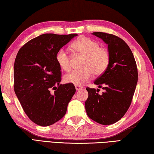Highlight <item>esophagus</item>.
Instances as JSON below:
<instances>
[{
  "instance_id": "1",
  "label": "esophagus",
  "mask_w": 154,
  "mask_h": 154,
  "mask_svg": "<svg viewBox=\"0 0 154 154\" xmlns=\"http://www.w3.org/2000/svg\"><path fill=\"white\" fill-rule=\"evenodd\" d=\"M82 88H83V87L81 85H75V89H76V90H77V91H79V90L81 89Z\"/></svg>"
}]
</instances>
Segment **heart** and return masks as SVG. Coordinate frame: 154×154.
I'll list each match as a JSON object with an SVG mask.
<instances>
[{"mask_svg": "<svg viewBox=\"0 0 154 154\" xmlns=\"http://www.w3.org/2000/svg\"><path fill=\"white\" fill-rule=\"evenodd\" d=\"M77 55L85 57L83 70L72 71L64 76V81L75 85H81L95 76L103 75L109 67L110 53L107 48L101 47L97 41L86 37H80L71 45ZM56 61L60 68L67 71L71 68V56L65 49H60L56 55Z\"/></svg>", "mask_w": 154, "mask_h": 154, "instance_id": "obj_1", "label": "heart"}]
</instances>
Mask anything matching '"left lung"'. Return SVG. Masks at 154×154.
Wrapping results in <instances>:
<instances>
[{
  "label": "left lung",
  "instance_id": "1",
  "mask_svg": "<svg viewBox=\"0 0 154 154\" xmlns=\"http://www.w3.org/2000/svg\"><path fill=\"white\" fill-rule=\"evenodd\" d=\"M93 35L108 45L111 59L107 71L94 81L105 91L99 95V89L96 91L87 87L89 96L85 109L93 121L111 125L125 115L131 103L137 83V65L130 48L123 39L106 32H95Z\"/></svg>",
  "mask_w": 154,
  "mask_h": 154
}]
</instances>
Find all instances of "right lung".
I'll list each match as a JSON object with an SVG mask.
<instances>
[{
	"label": "right lung",
	"instance_id": "add662e5",
	"mask_svg": "<svg viewBox=\"0 0 154 154\" xmlns=\"http://www.w3.org/2000/svg\"><path fill=\"white\" fill-rule=\"evenodd\" d=\"M77 34H43L19 49L14 64V90L23 109L36 124L49 126L65 115L76 89L70 83L59 84L61 68L58 51ZM51 88L55 90L53 94Z\"/></svg>",
	"mask_w": 154,
	"mask_h": 154
}]
</instances>
